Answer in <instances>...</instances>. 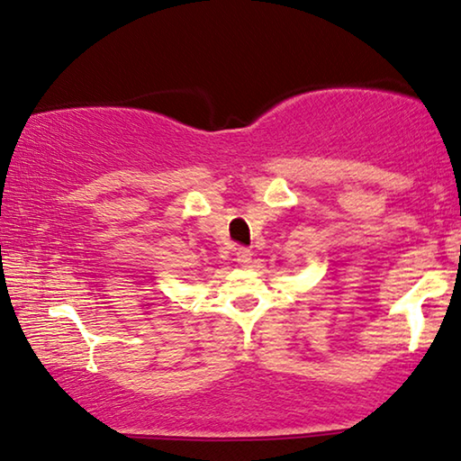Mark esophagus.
Here are the masks:
<instances>
[{"instance_id":"esophagus-1","label":"esophagus","mask_w":461,"mask_h":461,"mask_svg":"<svg viewBox=\"0 0 461 461\" xmlns=\"http://www.w3.org/2000/svg\"><path fill=\"white\" fill-rule=\"evenodd\" d=\"M235 259L241 266H247L251 262V251L247 249V247H237V253H235Z\"/></svg>"}]
</instances>
